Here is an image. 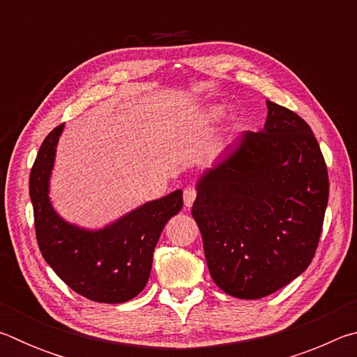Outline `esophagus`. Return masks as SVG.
Instances as JSON below:
<instances>
[{"mask_svg": "<svg viewBox=\"0 0 357 357\" xmlns=\"http://www.w3.org/2000/svg\"><path fill=\"white\" fill-rule=\"evenodd\" d=\"M197 198V190L193 189V187H185L184 189V204L187 208H190L193 202H195Z\"/></svg>", "mask_w": 357, "mask_h": 357, "instance_id": "34e87169", "label": "esophagus"}]
</instances>
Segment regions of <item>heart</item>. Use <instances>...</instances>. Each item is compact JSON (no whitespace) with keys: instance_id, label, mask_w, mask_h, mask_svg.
<instances>
[{"instance_id":"heart-1","label":"heart","mask_w":357,"mask_h":357,"mask_svg":"<svg viewBox=\"0 0 357 357\" xmlns=\"http://www.w3.org/2000/svg\"><path fill=\"white\" fill-rule=\"evenodd\" d=\"M204 118H208V119H215V118H219L220 114H222V107L220 105H211L209 108H206V110H204Z\"/></svg>"}]
</instances>
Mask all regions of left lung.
Segmentation results:
<instances>
[{
    "mask_svg": "<svg viewBox=\"0 0 357 357\" xmlns=\"http://www.w3.org/2000/svg\"><path fill=\"white\" fill-rule=\"evenodd\" d=\"M259 132L202 174L192 215L211 277L227 294L259 299L309 268L324 220L329 178L310 126L266 100Z\"/></svg>",
    "mask_w": 357,
    "mask_h": 357,
    "instance_id": "1",
    "label": "left lung"
}]
</instances>
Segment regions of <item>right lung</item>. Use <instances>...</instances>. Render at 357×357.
Segmentation results:
<instances>
[{
  "label": "right lung",
  "mask_w": 357,
  "mask_h": 357,
  "mask_svg": "<svg viewBox=\"0 0 357 357\" xmlns=\"http://www.w3.org/2000/svg\"><path fill=\"white\" fill-rule=\"evenodd\" d=\"M63 129L64 124H59L45 137L29 174L42 257L66 285L89 301L119 304L134 299L146 287L162 229L183 208V190L144 203L100 229L66 222L48 197Z\"/></svg>",
  "instance_id": "add662e5"
}]
</instances>
